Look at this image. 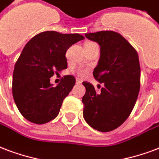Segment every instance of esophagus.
I'll list each match as a JSON object with an SVG mask.
<instances>
[{"mask_svg": "<svg viewBox=\"0 0 159 159\" xmlns=\"http://www.w3.org/2000/svg\"><path fill=\"white\" fill-rule=\"evenodd\" d=\"M82 83V80H80V79H76V84H81Z\"/></svg>", "mask_w": 159, "mask_h": 159, "instance_id": "esophagus-1", "label": "esophagus"}]
</instances>
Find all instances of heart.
<instances>
[{
    "label": "heart",
    "mask_w": 159,
    "mask_h": 159,
    "mask_svg": "<svg viewBox=\"0 0 159 159\" xmlns=\"http://www.w3.org/2000/svg\"><path fill=\"white\" fill-rule=\"evenodd\" d=\"M79 73H80V75L81 76H84V75H86V71H85V70H80Z\"/></svg>",
    "instance_id": "b5f03b06"
}]
</instances>
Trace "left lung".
<instances>
[{
    "instance_id": "obj_1",
    "label": "left lung",
    "mask_w": 159,
    "mask_h": 159,
    "mask_svg": "<svg viewBox=\"0 0 159 159\" xmlns=\"http://www.w3.org/2000/svg\"><path fill=\"white\" fill-rule=\"evenodd\" d=\"M101 47L100 59L93 75L104 84L95 91L83 82L85 94L83 116L89 126L101 132L117 128L129 116L140 89V64L137 51L122 36L113 31L86 33Z\"/></svg>"
}]
</instances>
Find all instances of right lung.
Listing matches in <instances>:
<instances>
[{
	"label": "right lung",
	"mask_w": 159,
	"mask_h": 159,
	"mask_svg": "<svg viewBox=\"0 0 159 159\" xmlns=\"http://www.w3.org/2000/svg\"><path fill=\"white\" fill-rule=\"evenodd\" d=\"M84 39L78 33L47 31L36 35L17 59L12 79V95L19 111L27 120L47 123L58 115L64 99L75 84L65 75L56 86L50 83L55 71L67 69V49Z\"/></svg>",
	"instance_id": "obj_1"
}]
</instances>
